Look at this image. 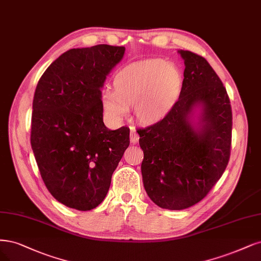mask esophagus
Instances as JSON below:
<instances>
[{
  "label": "esophagus",
  "instance_id": "esophagus-1",
  "mask_svg": "<svg viewBox=\"0 0 261 261\" xmlns=\"http://www.w3.org/2000/svg\"><path fill=\"white\" fill-rule=\"evenodd\" d=\"M129 138H130V142H132V143H136V142H138V140H139V135L137 134L136 129H135L134 127L130 128Z\"/></svg>",
  "mask_w": 261,
  "mask_h": 261
}]
</instances>
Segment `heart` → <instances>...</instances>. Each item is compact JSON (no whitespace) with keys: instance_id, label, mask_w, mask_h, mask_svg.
Returning <instances> with one entry per match:
<instances>
[{"instance_id":"1","label":"heart","mask_w":261,"mask_h":261,"mask_svg":"<svg viewBox=\"0 0 261 261\" xmlns=\"http://www.w3.org/2000/svg\"><path fill=\"white\" fill-rule=\"evenodd\" d=\"M182 86L181 71L163 59L135 62L121 69L113 79V91H105L101 105L112 121L126 116L134 106L136 119L145 125L163 120L176 105Z\"/></svg>"}]
</instances>
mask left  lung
I'll use <instances>...</instances> for the list:
<instances>
[{
    "label": "left lung",
    "mask_w": 261,
    "mask_h": 261,
    "mask_svg": "<svg viewBox=\"0 0 261 261\" xmlns=\"http://www.w3.org/2000/svg\"><path fill=\"white\" fill-rule=\"evenodd\" d=\"M178 53L186 68L176 105L163 120L138 130L143 187L152 202L172 211L191 207L216 185L228 165L232 134L229 96L219 76L204 57Z\"/></svg>",
    "instance_id": "obj_1"
}]
</instances>
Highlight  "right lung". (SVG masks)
Wrapping results in <instances>:
<instances>
[{"label":"right lung","instance_id":"1","mask_svg":"<svg viewBox=\"0 0 261 261\" xmlns=\"http://www.w3.org/2000/svg\"><path fill=\"white\" fill-rule=\"evenodd\" d=\"M124 46L72 48L46 69L32 103L31 147L41 177L55 199L77 211L99 205L129 146V128L110 130L101 88L122 60Z\"/></svg>","mask_w":261,"mask_h":261}]
</instances>
